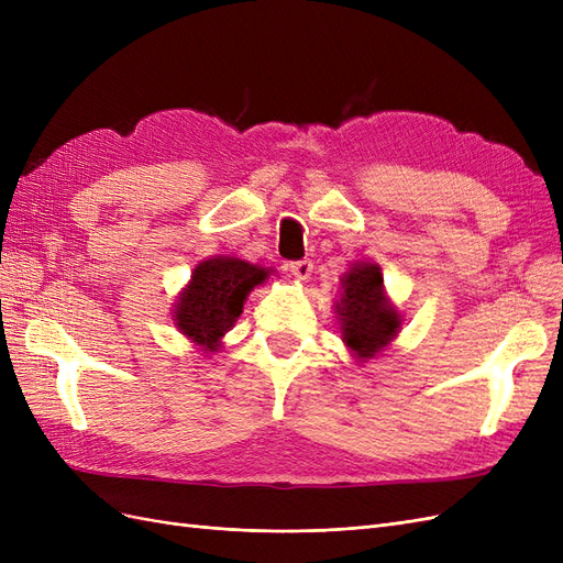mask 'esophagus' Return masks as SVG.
I'll use <instances>...</instances> for the list:
<instances>
[{
	"mask_svg": "<svg viewBox=\"0 0 563 563\" xmlns=\"http://www.w3.org/2000/svg\"><path fill=\"white\" fill-rule=\"evenodd\" d=\"M312 261H296V263H291L288 265V272H291V275L298 279V282H308L310 279V275H312Z\"/></svg>",
	"mask_w": 563,
	"mask_h": 563,
	"instance_id": "obj_1",
	"label": "esophagus"
}]
</instances>
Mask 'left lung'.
Instances as JSON below:
<instances>
[{
	"label": "left lung",
	"mask_w": 563,
	"mask_h": 563,
	"mask_svg": "<svg viewBox=\"0 0 563 563\" xmlns=\"http://www.w3.org/2000/svg\"><path fill=\"white\" fill-rule=\"evenodd\" d=\"M340 302L335 312L343 343L360 362L373 360L401 331V314L385 296L383 272L376 263H354L340 277Z\"/></svg>",
	"instance_id": "left-lung-1"
}]
</instances>
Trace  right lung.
Returning a JSON list of instances; mask_svg holds the SVG:
<instances>
[{
  "label": "right lung",
  "instance_id": "add662e5",
  "mask_svg": "<svg viewBox=\"0 0 563 563\" xmlns=\"http://www.w3.org/2000/svg\"><path fill=\"white\" fill-rule=\"evenodd\" d=\"M267 277L269 269L230 255L201 261L174 305L178 331L203 352H216L242 314L246 296Z\"/></svg>",
  "mask_w": 563,
  "mask_h": 563
}]
</instances>
